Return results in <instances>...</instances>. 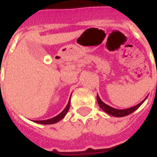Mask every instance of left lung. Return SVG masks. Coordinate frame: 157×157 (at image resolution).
<instances>
[{
    "mask_svg": "<svg viewBox=\"0 0 157 157\" xmlns=\"http://www.w3.org/2000/svg\"><path fill=\"white\" fill-rule=\"evenodd\" d=\"M147 98V96L145 98V99L142 101L141 102H140L139 104H137L136 105H134V106H132L131 108H127V109H123V110H120V109H116V108H113L110 106V105H106L105 103L102 101L101 98L98 96V94H97V96H96V99H97V102H98V105L101 108L103 111L106 112L107 114L111 115V116H113V117H126L127 115H130L132 112H134L136 110H137L138 108L140 107V105H142V103H143L146 99Z\"/></svg>",
    "mask_w": 157,
    "mask_h": 157,
    "instance_id": "left-lung-1",
    "label": "left lung"
}]
</instances>
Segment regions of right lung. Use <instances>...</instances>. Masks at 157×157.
Returning <instances> with one entry per match:
<instances>
[{"mask_svg": "<svg viewBox=\"0 0 157 157\" xmlns=\"http://www.w3.org/2000/svg\"><path fill=\"white\" fill-rule=\"evenodd\" d=\"M70 105H71V97H70L69 101H68V104L67 105V106L65 107L63 111H61V113L59 115H57L56 117H53V118H51V119H48V120H44V121H36L35 122L39 123V124H43V125H50V124H54V123H56L58 121H60L61 119H63L65 116L67 115V113L69 111Z\"/></svg>", "mask_w": 157, "mask_h": 157, "instance_id": "add662e5", "label": "right lung"}]
</instances>
